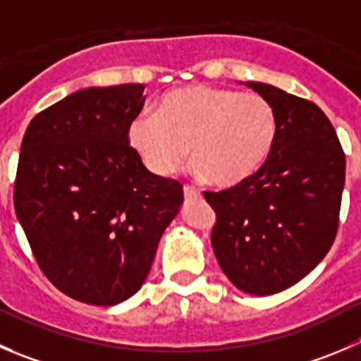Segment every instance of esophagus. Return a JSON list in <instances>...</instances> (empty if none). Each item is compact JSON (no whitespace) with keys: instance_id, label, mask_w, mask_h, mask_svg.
Instances as JSON below:
<instances>
[{"instance_id":"1","label":"esophagus","mask_w":361,"mask_h":361,"mask_svg":"<svg viewBox=\"0 0 361 361\" xmlns=\"http://www.w3.org/2000/svg\"><path fill=\"white\" fill-rule=\"evenodd\" d=\"M184 197H186V198H198V197H202V193H200V190H198V188L186 184V186H184Z\"/></svg>"}]
</instances>
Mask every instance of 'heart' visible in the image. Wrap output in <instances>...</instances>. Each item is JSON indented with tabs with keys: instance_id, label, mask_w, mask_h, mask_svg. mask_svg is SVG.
Segmentation results:
<instances>
[{
	"instance_id": "1",
	"label": "heart",
	"mask_w": 361,
	"mask_h": 361,
	"mask_svg": "<svg viewBox=\"0 0 361 361\" xmlns=\"http://www.w3.org/2000/svg\"><path fill=\"white\" fill-rule=\"evenodd\" d=\"M278 115L266 97L195 85L166 92L156 113H140L127 138L147 168L168 177L188 152L200 173L232 186L255 173L273 150Z\"/></svg>"
}]
</instances>
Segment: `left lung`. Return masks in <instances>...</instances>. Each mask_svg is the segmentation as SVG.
<instances>
[{
    "label": "left lung",
    "instance_id": "left-lung-1",
    "mask_svg": "<svg viewBox=\"0 0 361 361\" xmlns=\"http://www.w3.org/2000/svg\"><path fill=\"white\" fill-rule=\"evenodd\" d=\"M278 115L266 163L221 191H204L214 209L211 245L219 267L243 293L289 289L326 257L337 238L345 154L317 104L248 81Z\"/></svg>",
    "mask_w": 361,
    "mask_h": 361
}]
</instances>
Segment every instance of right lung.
Masks as SVG:
<instances>
[{"label": "right lung", "mask_w": 361, "mask_h": 361, "mask_svg": "<svg viewBox=\"0 0 361 361\" xmlns=\"http://www.w3.org/2000/svg\"><path fill=\"white\" fill-rule=\"evenodd\" d=\"M143 85L87 88L33 116L20 143L13 207L47 280L111 307L149 276L183 184L157 177L129 145Z\"/></svg>", "instance_id": "1"}]
</instances>
